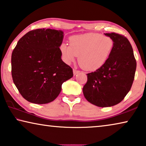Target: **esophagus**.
I'll list each match as a JSON object with an SVG mask.
<instances>
[{
    "instance_id": "esophagus-1",
    "label": "esophagus",
    "mask_w": 146,
    "mask_h": 146,
    "mask_svg": "<svg viewBox=\"0 0 146 146\" xmlns=\"http://www.w3.org/2000/svg\"><path fill=\"white\" fill-rule=\"evenodd\" d=\"M78 73H80V71L77 70V69H73V75H77V74H78Z\"/></svg>"
}]
</instances>
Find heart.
<instances>
[{"mask_svg": "<svg viewBox=\"0 0 146 146\" xmlns=\"http://www.w3.org/2000/svg\"><path fill=\"white\" fill-rule=\"evenodd\" d=\"M70 45L62 43L60 46L62 59L69 64L78 62L86 70L96 71L103 67L109 59L114 47V40L110 36L89 33L71 37Z\"/></svg>", "mask_w": 146, "mask_h": 146, "instance_id": "b5f03b06", "label": "heart"}]
</instances>
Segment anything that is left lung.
Here are the masks:
<instances>
[{
    "label": "left lung",
    "instance_id": "obj_1",
    "mask_svg": "<svg viewBox=\"0 0 146 146\" xmlns=\"http://www.w3.org/2000/svg\"><path fill=\"white\" fill-rule=\"evenodd\" d=\"M114 41L112 54L107 62L94 72L88 73L82 91L90 103L99 107L114 106L130 91L136 68L133 50L125 37L106 33Z\"/></svg>",
    "mask_w": 146,
    "mask_h": 146
}]
</instances>
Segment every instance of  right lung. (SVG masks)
Masks as SVG:
<instances>
[{"label": "right lung", "mask_w": 146, "mask_h": 146, "mask_svg": "<svg viewBox=\"0 0 146 146\" xmlns=\"http://www.w3.org/2000/svg\"><path fill=\"white\" fill-rule=\"evenodd\" d=\"M63 39L62 31L42 29L29 32L18 41L11 54V75L27 101L52 102L62 84L73 76V69L61 58Z\"/></svg>", "instance_id": "1"}]
</instances>
